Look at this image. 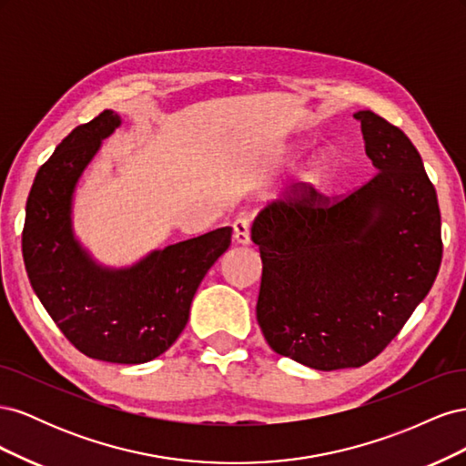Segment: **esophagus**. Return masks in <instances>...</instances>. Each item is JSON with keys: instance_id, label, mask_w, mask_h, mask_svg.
Here are the masks:
<instances>
[{"instance_id": "1", "label": "esophagus", "mask_w": 466, "mask_h": 466, "mask_svg": "<svg viewBox=\"0 0 466 466\" xmlns=\"http://www.w3.org/2000/svg\"><path fill=\"white\" fill-rule=\"evenodd\" d=\"M233 238L237 245H248L250 243V225L248 219L238 218L233 221Z\"/></svg>"}]
</instances>
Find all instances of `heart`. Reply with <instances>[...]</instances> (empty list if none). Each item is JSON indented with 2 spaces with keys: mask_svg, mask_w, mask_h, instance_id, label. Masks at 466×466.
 I'll list each match as a JSON object with an SVG mask.
<instances>
[{
  "mask_svg": "<svg viewBox=\"0 0 466 466\" xmlns=\"http://www.w3.org/2000/svg\"><path fill=\"white\" fill-rule=\"evenodd\" d=\"M329 165H330L329 155L327 153H317L315 157L311 159V163H309L303 180L305 182H311V185H317V182H320L322 177L327 175Z\"/></svg>",
  "mask_w": 466,
  "mask_h": 466,
  "instance_id": "b5f03b06",
  "label": "heart"
}]
</instances>
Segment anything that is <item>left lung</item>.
<instances>
[{"label": "left lung", "mask_w": 466, "mask_h": 466, "mask_svg": "<svg viewBox=\"0 0 466 466\" xmlns=\"http://www.w3.org/2000/svg\"><path fill=\"white\" fill-rule=\"evenodd\" d=\"M354 118L377 175L338 202L313 187L293 190L250 229L266 342L319 371L377 358L424 301L443 255L437 194L418 149L371 110Z\"/></svg>", "instance_id": "left-lung-1"}]
</instances>
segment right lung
Masks as SVG:
<instances>
[{"label": "right lung", "mask_w": 466, "mask_h": 466, "mask_svg": "<svg viewBox=\"0 0 466 466\" xmlns=\"http://www.w3.org/2000/svg\"><path fill=\"white\" fill-rule=\"evenodd\" d=\"M120 126L115 110L62 139L38 168L26 200L23 260L52 320L81 354L110 363H146L185 330L194 293L231 245V228L153 250L130 268L96 264L72 228L77 180Z\"/></svg>", "instance_id": "obj_1"}]
</instances>
